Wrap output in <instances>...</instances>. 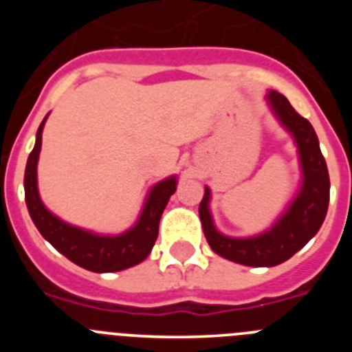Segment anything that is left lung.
Instances as JSON below:
<instances>
[{
	"label": "left lung",
	"mask_w": 352,
	"mask_h": 352,
	"mask_svg": "<svg viewBox=\"0 0 352 352\" xmlns=\"http://www.w3.org/2000/svg\"><path fill=\"white\" fill-rule=\"evenodd\" d=\"M266 102L298 148L301 182L296 195L272 227L247 238L227 236L217 229L210 210V186H204V197L199 204V217L211 250L223 259L256 268H272L301 250L321 229L329 203L328 167L314 126L292 109L282 93L270 89Z\"/></svg>",
	"instance_id": "obj_1"
}]
</instances>
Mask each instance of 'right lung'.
<instances>
[{
    "mask_svg": "<svg viewBox=\"0 0 352 352\" xmlns=\"http://www.w3.org/2000/svg\"><path fill=\"white\" fill-rule=\"evenodd\" d=\"M47 118L49 114L43 118L36 130L35 148L28 157L26 173H24L26 206L40 234L67 259L88 272L113 273L142 263L149 256V252L157 241L160 217L169 203L170 195L176 192L178 176L173 174L169 178L155 183L146 195V201L135 223L120 234H100V232L72 226V223L61 220L60 217H56L42 203L38 194L36 166H38L40 149H42L43 125H45Z\"/></svg>",
    "mask_w": 352,
    "mask_h": 352,
    "instance_id": "1",
    "label": "right lung"
}]
</instances>
